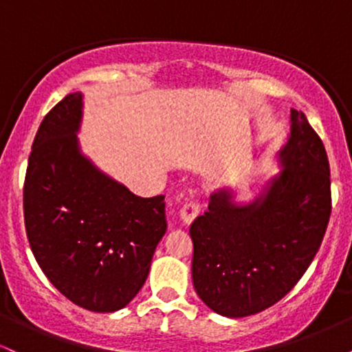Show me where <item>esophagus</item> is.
<instances>
[{"instance_id": "1", "label": "esophagus", "mask_w": 352, "mask_h": 352, "mask_svg": "<svg viewBox=\"0 0 352 352\" xmlns=\"http://www.w3.org/2000/svg\"><path fill=\"white\" fill-rule=\"evenodd\" d=\"M200 208H201V205H200L199 199H190L185 201V205L180 210V217H182V220H184V223H190L193 218L199 215Z\"/></svg>"}]
</instances>
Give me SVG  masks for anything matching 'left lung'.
Listing matches in <instances>:
<instances>
[{
  "mask_svg": "<svg viewBox=\"0 0 352 352\" xmlns=\"http://www.w3.org/2000/svg\"><path fill=\"white\" fill-rule=\"evenodd\" d=\"M285 170L263 197L236 207L225 192L190 225L192 280L221 316L256 314L294 288L316 256L331 215L329 160L321 137L292 109Z\"/></svg>",
  "mask_w": 352,
  "mask_h": 352,
  "instance_id": "obj_1",
  "label": "left lung"
}]
</instances>
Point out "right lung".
I'll list each match as a JSON object with an SVG mask.
<instances>
[{"label": "right lung", "instance_id": "1", "mask_svg": "<svg viewBox=\"0 0 352 352\" xmlns=\"http://www.w3.org/2000/svg\"><path fill=\"white\" fill-rule=\"evenodd\" d=\"M80 92L47 112L23 187L24 227L54 288L80 308L112 313L139 293L167 232L165 197H137L79 153Z\"/></svg>", "mask_w": 352, "mask_h": 352}]
</instances>
